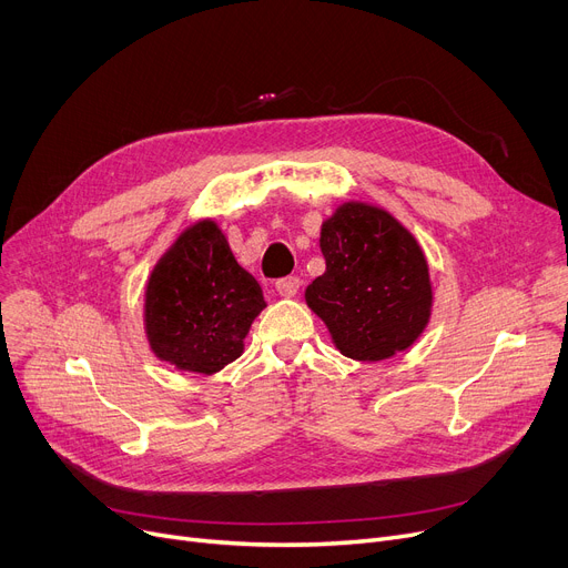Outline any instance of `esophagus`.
Returning <instances> with one entry per match:
<instances>
[{
    "label": "esophagus",
    "mask_w": 568,
    "mask_h": 568,
    "mask_svg": "<svg viewBox=\"0 0 568 568\" xmlns=\"http://www.w3.org/2000/svg\"><path fill=\"white\" fill-rule=\"evenodd\" d=\"M300 287H302V281L296 276H285V278L276 281V292L281 296H294L296 292H300Z\"/></svg>",
    "instance_id": "34e87169"
}]
</instances>
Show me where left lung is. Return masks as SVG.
<instances>
[{
    "mask_svg": "<svg viewBox=\"0 0 568 568\" xmlns=\"http://www.w3.org/2000/svg\"><path fill=\"white\" fill-rule=\"evenodd\" d=\"M324 274L306 287L308 308L341 354L382 362L414 345L433 308L426 255L386 209L343 202L322 223Z\"/></svg>",
    "mask_w": 568,
    "mask_h": 568,
    "instance_id": "1",
    "label": "left lung"
}]
</instances>
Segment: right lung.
<instances>
[{
	"label": "right lung",
	"mask_w": 568,
	"mask_h": 568,
	"mask_svg": "<svg viewBox=\"0 0 568 568\" xmlns=\"http://www.w3.org/2000/svg\"><path fill=\"white\" fill-rule=\"evenodd\" d=\"M266 306L260 283L239 264L216 221L186 227L156 262L144 290V334L161 362L214 375L244 352Z\"/></svg>",
	"instance_id": "1"
}]
</instances>
